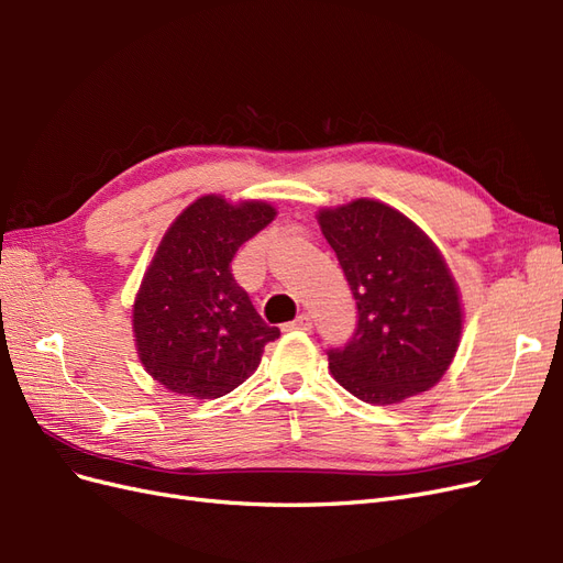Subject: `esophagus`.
Returning a JSON list of instances; mask_svg holds the SVG:
<instances>
[{
	"label": "esophagus",
	"mask_w": 563,
	"mask_h": 563,
	"mask_svg": "<svg viewBox=\"0 0 563 563\" xmlns=\"http://www.w3.org/2000/svg\"><path fill=\"white\" fill-rule=\"evenodd\" d=\"M310 329H312V319L308 314H300L282 327V331H310Z\"/></svg>",
	"instance_id": "1"
}]
</instances>
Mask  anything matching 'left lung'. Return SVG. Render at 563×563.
<instances>
[{"label":"left lung","mask_w":563,"mask_h":563,"mask_svg":"<svg viewBox=\"0 0 563 563\" xmlns=\"http://www.w3.org/2000/svg\"><path fill=\"white\" fill-rule=\"evenodd\" d=\"M319 225L356 300L352 338L327 352L333 378L376 406L437 385L463 331L439 249L404 213L373 199L323 209Z\"/></svg>","instance_id":"1"}]
</instances>
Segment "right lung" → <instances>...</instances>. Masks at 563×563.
<instances>
[{
    "instance_id": "add662e5",
    "label": "right lung",
    "mask_w": 563,
    "mask_h": 563,
    "mask_svg": "<svg viewBox=\"0 0 563 563\" xmlns=\"http://www.w3.org/2000/svg\"><path fill=\"white\" fill-rule=\"evenodd\" d=\"M265 201L228 203L207 195L168 228L133 305L139 356L166 389L218 399L258 368L263 347L279 338L232 277L244 242L275 220Z\"/></svg>"
}]
</instances>
